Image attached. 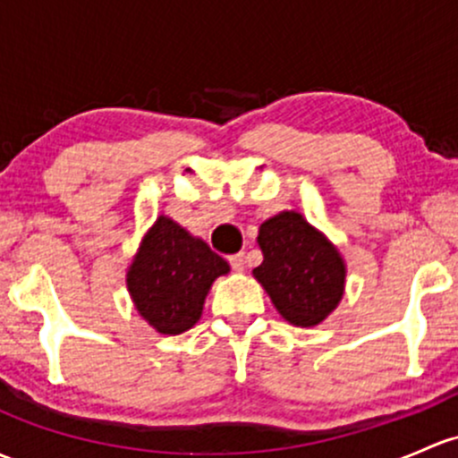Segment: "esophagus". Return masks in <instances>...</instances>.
<instances>
[{"label": "esophagus", "mask_w": 458, "mask_h": 458, "mask_svg": "<svg viewBox=\"0 0 458 458\" xmlns=\"http://www.w3.org/2000/svg\"><path fill=\"white\" fill-rule=\"evenodd\" d=\"M230 266H233L234 272H243V269H245V254L243 252L233 254V257H230Z\"/></svg>", "instance_id": "obj_1"}]
</instances>
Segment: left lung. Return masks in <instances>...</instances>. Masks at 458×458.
<instances>
[{
  "mask_svg": "<svg viewBox=\"0 0 458 458\" xmlns=\"http://www.w3.org/2000/svg\"><path fill=\"white\" fill-rule=\"evenodd\" d=\"M263 263L252 269L276 311L293 327H316L344 296L346 263L320 230L296 210L269 216L257 237Z\"/></svg>",
  "mask_w": 458,
  "mask_h": 458,
  "instance_id": "left-lung-1",
  "label": "left lung"
}]
</instances>
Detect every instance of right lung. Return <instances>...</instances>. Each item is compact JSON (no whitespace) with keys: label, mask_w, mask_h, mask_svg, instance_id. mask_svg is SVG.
Segmentation results:
<instances>
[{"label":"right lung","mask_w":458,"mask_h":458,"mask_svg":"<svg viewBox=\"0 0 458 458\" xmlns=\"http://www.w3.org/2000/svg\"><path fill=\"white\" fill-rule=\"evenodd\" d=\"M228 272V261L204 239L160 215L129 263L127 290L138 314L157 334L177 335L197 325L210 287Z\"/></svg>","instance_id":"1"}]
</instances>
